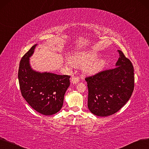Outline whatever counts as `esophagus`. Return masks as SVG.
Returning a JSON list of instances; mask_svg holds the SVG:
<instances>
[{
  "label": "esophagus",
  "instance_id": "34e87169",
  "mask_svg": "<svg viewBox=\"0 0 149 149\" xmlns=\"http://www.w3.org/2000/svg\"><path fill=\"white\" fill-rule=\"evenodd\" d=\"M71 81L73 84H76V83H78L79 81V77H77V76L72 77V78H71Z\"/></svg>",
  "mask_w": 149,
  "mask_h": 149
}]
</instances>
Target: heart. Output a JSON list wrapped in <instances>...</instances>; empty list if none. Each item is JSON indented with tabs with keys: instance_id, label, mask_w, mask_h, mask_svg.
<instances>
[{
	"instance_id": "obj_1",
	"label": "heart",
	"mask_w": 149,
	"mask_h": 149,
	"mask_svg": "<svg viewBox=\"0 0 149 149\" xmlns=\"http://www.w3.org/2000/svg\"><path fill=\"white\" fill-rule=\"evenodd\" d=\"M98 53L96 51H89L75 55L73 59L71 58L67 60V63L70 66H74V62L78 66H85L87 73L93 74L102 70L105 64V60L103 58H96Z\"/></svg>"
}]
</instances>
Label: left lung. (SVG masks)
I'll return each mask as SVG.
<instances>
[{"label": "left lung", "mask_w": 149, "mask_h": 149, "mask_svg": "<svg viewBox=\"0 0 149 149\" xmlns=\"http://www.w3.org/2000/svg\"><path fill=\"white\" fill-rule=\"evenodd\" d=\"M114 69L87 77L88 108L92 114L107 117L119 111L129 100L134 90L133 66L123 53Z\"/></svg>", "instance_id": "left-lung-1"}]
</instances>
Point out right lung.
Here are the masks:
<instances>
[{
  "label": "right lung",
  "instance_id": "1",
  "mask_svg": "<svg viewBox=\"0 0 149 149\" xmlns=\"http://www.w3.org/2000/svg\"><path fill=\"white\" fill-rule=\"evenodd\" d=\"M37 45H33L20 61V90L24 98L33 109L43 115L51 116L62 108L65 93L70 86V76L46 71L41 73L33 70L30 57Z\"/></svg>",
  "mask_w": 149,
  "mask_h": 149
}]
</instances>
